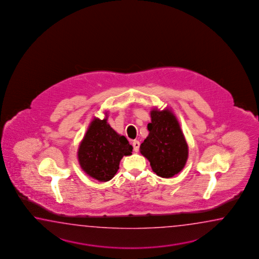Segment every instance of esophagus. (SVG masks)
<instances>
[{"instance_id": "34e87169", "label": "esophagus", "mask_w": 259, "mask_h": 259, "mask_svg": "<svg viewBox=\"0 0 259 259\" xmlns=\"http://www.w3.org/2000/svg\"><path fill=\"white\" fill-rule=\"evenodd\" d=\"M132 145H133V150H134L135 152H138L139 148H140V143H139V141L134 140V141L132 142Z\"/></svg>"}]
</instances>
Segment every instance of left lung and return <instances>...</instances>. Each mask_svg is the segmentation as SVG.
<instances>
[{
    "label": "left lung",
    "instance_id": "1",
    "mask_svg": "<svg viewBox=\"0 0 259 259\" xmlns=\"http://www.w3.org/2000/svg\"><path fill=\"white\" fill-rule=\"evenodd\" d=\"M147 128L149 135L140 151L154 173L167 179L181 172L187 162L188 144L172 111L154 108Z\"/></svg>",
    "mask_w": 259,
    "mask_h": 259
}]
</instances>
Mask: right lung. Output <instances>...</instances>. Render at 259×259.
Returning <instances> with one entry per match:
<instances>
[{
    "instance_id": "1",
    "label": "right lung",
    "mask_w": 259,
    "mask_h": 259,
    "mask_svg": "<svg viewBox=\"0 0 259 259\" xmlns=\"http://www.w3.org/2000/svg\"><path fill=\"white\" fill-rule=\"evenodd\" d=\"M132 146L125 136L117 134L107 123V115L91 122L77 151L83 171L99 182L110 181L119 168L124 155L132 154Z\"/></svg>"
}]
</instances>
